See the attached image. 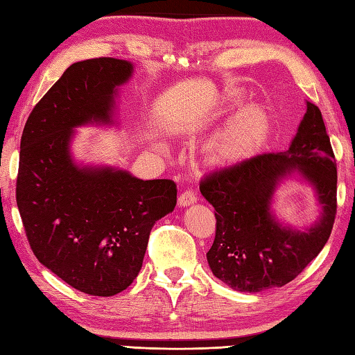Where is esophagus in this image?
Wrapping results in <instances>:
<instances>
[{"label": "esophagus", "instance_id": "obj_1", "mask_svg": "<svg viewBox=\"0 0 355 355\" xmlns=\"http://www.w3.org/2000/svg\"><path fill=\"white\" fill-rule=\"evenodd\" d=\"M193 203H197V193L193 191H184L182 196L178 197V206L180 207H187Z\"/></svg>", "mask_w": 355, "mask_h": 355}]
</instances>
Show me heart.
Returning <instances> with one entry per match:
<instances>
[{
	"label": "heart",
	"mask_w": 355,
	"mask_h": 355,
	"mask_svg": "<svg viewBox=\"0 0 355 355\" xmlns=\"http://www.w3.org/2000/svg\"><path fill=\"white\" fill-rule=\"evenodd\" d=\"M261 114L257 107L239 110L206 144V155L214 163H221L235 157L252 140L260 126Z\"/></svg>",
	"instance_id": "1"
}]
</instances>
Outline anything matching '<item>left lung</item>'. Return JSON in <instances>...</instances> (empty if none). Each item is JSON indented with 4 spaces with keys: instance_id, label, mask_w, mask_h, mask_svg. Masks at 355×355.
I'll use <instances>...</instances> for the list:
<instances>
[{
    "instance_id": "1",
    "label": "left lung",
    "mask_w": 355,
    "mask_h": 355,
    "mask_svg": "<svg viewBox=\"0 0 355 355\" xmlns=\"http://www.w3.org/2000/svg\"><path fill=\"white\" fill-rule=\"evenodd\" d=\"M286 179L309 185L318 218L297 230L276 217L275 193ZM217 218L207 265L218 280L240 293H261L294 280L320 254L337 211V168L323 116L306 101L289 148L261 154L214 172L200 184Z\"/></svg>"
}]
</instances>
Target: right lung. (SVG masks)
Returning a JSON list of instances; mask_svg holds the SVG:
<instances>
[{
  "label": "right lung",
  "mask_w": 355,
  "mask_h": 355,
  "mask_svg": "<svg viewBox=\"0 0 355 355\" xmlns=\"http://www.w3.org/2000/svg\"><path fill=\"white\" fill-rule=\"evenodd\" d=\"M134 69L116 58L73 62L21 137L17 205L27 240L41 265L89 295H115L135 280L150 229L177 205L172 180H141L72 152L78 128L120 124V87Z\"/></svg>",
  "instance_id": "1"
}]
</instances>
